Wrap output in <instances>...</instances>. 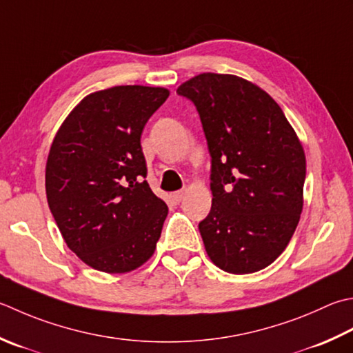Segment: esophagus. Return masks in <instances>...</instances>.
I'll return each instance as SVG.
<instances>
[{
  "label": "esophagus",
  "mask_w": 353,
  "mask_h": 353,
  "mask_svg": "<svg viewBox=\"0 0 353 353\" xmlns=\"http://www.w3.org/2000/svg\"><path fill=\"white\" fill-rule=\"evenodd\" d=\"M185 199V191H176V192H172L171 194V200H172V203H181L182 200Z\"/></svg>",
  "instance_id": "1"
}]
</instances>
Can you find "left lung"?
<instances>
[{
    "label": "left lung",
    "instance_id": "left-lung-1",
    "mask_svg": "<svg viewBox=\"0 0 353 353\" xmlns=\"http://www.w3.org/2000/svg\"><path fill=\"white\" fill-rule=\"evenodd\" d=\"M197 110L211 156V211L199 223L214 265L251 274L285 251L303 210L306 159L285 113L239 76L202 73L177 88Z\"/></svg>",
    "mask_w": 353,
    "mask_h": 353
}]
</instances>
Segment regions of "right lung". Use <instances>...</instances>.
Listing matches in <instances>:
<instances>
[{"mask_svg": "<svg viewBox=\"0 0 353 353\" xmlns=\"http://www.w3.org/2000/svg\"><path fill=\"white\" fill-rule=\"evenodd\" d=\"M168 94L143 85L92 93L53 139L46 167L48 208L67 246L98 271H133L156 250L168 206L145 181L141 136Z\"/></svg>", "mask_w": 353, "mask_h": 353, "instance_id": "right-lung-1", "label": "right lung"}]
</instances>
